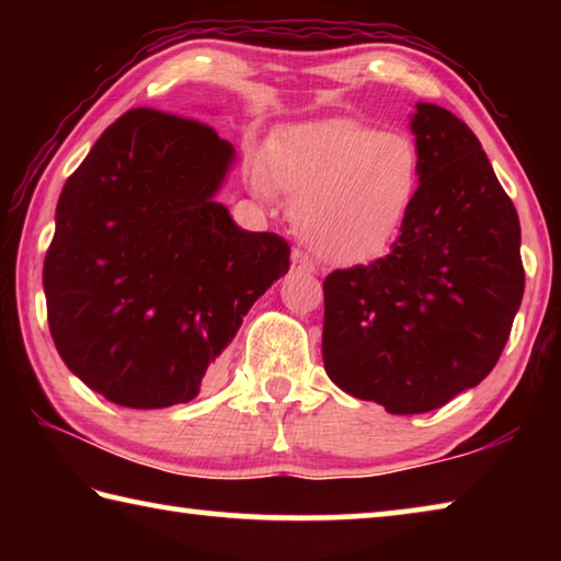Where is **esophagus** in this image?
<instances>
[{
	"instance_id": "34e87169",
	"label": "esophagus",
	"mask_w": 561,
	"mask_h": 561,
	"mask_svg": "<svg viewBox=\"0 0 561 561\" xmlns=\"http://www.w3.org/2000/svg\"><path fill=\"white\" fill-rule=\"evenodd\" d=\"M291 270H294V272H301V274H314V272H317V264L311 262L304 252L294 250V252H291Z\"/></svg>"
}]
</instances>
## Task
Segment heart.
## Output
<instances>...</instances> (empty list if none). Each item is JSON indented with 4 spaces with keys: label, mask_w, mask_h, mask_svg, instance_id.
Listing matches in <instances>:
<instances>
[{
    "label": "heart",
    "mask_w": 561,
    "mask_h": 561,
    "mask_svg": "<svg viewBox=\"0 0 561 561\" xmlns=\"http://www.w3.org/2000/svg\"><path fill=\"white\" fill-rule=\"evenodd\" d=\"M421 185V153L405 133L354 118L287 126L264 148L252 190L289 195L294 230L321 260L364 264L401 230Z\"/></svg>",
    "instance_id": "b5f03b06"
}]
</instances>
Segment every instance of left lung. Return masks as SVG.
I'll use <instances>...</instances> for the list:
<instances>
[{
  "label": "left lung",
  "mask_w": 561,
  "mask_h": 561,
  "mask_svg": "<svg viewBox=\"0 0 561 561\" xmlns=\"http://www.w3.org/2000/svg\"><path fill=\"white\" fill-rule=\"evenodd\" d=\"M421 185L386 257L324 279L321 356L331 381L388 413L435 411L478 386L525 291L519 217L480 140L415 103Z\"/></svg>",
  "instance_id": "8db88e82"
}]
</instances>
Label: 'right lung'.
I'll return each instance as SVG.
<instances>
[{"label":"right lung","mask_w":561,"mask_h":561,"mask_svg":"<svg viewBox=\"0 0 561 561\" xmlns=\"http://www.w3.org/2000/svg\"><path fill=\"white\" fill-rule=\"evenodd\" d=\"M237 153L201 121L136 108L93 144L56 205L44 262L56 351L106 401L153 411L210 381L289 244L217 203Z\"/></svg>","instance_id":"add662e5"}]
</instances>
